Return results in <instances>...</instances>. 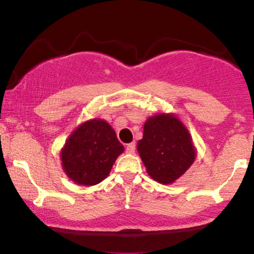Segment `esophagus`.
<instances>
[{
	"mask_svg": "<svg viewBox=\"0 0 254 254\" xmlns=\"http://www.w3.org/2000/svg\"><path fill=\"white\" fill-rule=\"evenodd\" d=\"M135 149H136V143H135V142L127 144V147H125V150H127V153H129V154L135 153Z\"/></svg>",
	"mask_w": 254,
	"mask_h": 254,
	"instance_id": "34e87169",
	"label": "esophagus"
}]
</instances>
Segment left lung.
I'll list each match as a JSON object with an SVG mask.
<instances>
[{"label": "left lung", "mask_w": 254, "mask_h": 254, "mask_svg": "<svg viewBox=\"0 0 254 254\" xmlns=\"http://www.w3.org/2000/svg\"><path fill=\"white\" fill-rule=\"evenodd\" d=\"M137 150L148 174L162 184L173 183L183 176L196 156L190 133L172 115L148 118Z\"/></svg>", "instance_id": "8db88e82"}]
</instances>
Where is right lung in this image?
<instances>
[{"label": "right lung", "instance_id": "obj_1", "mask_svg": "<svg viewBox=\"0 0 254 254\" xmlns=\"http://www.w3.org/2000/svg\"><path fill=\"white\" fill-rule=\"evenodd\" d=\"M124 147L109 123L93 119L77 127L64 145L61 159L70 179L82 185H95L110 174Z\"/></svg>", "mask_w": 254, "mask_h": 254}]
</instances>
